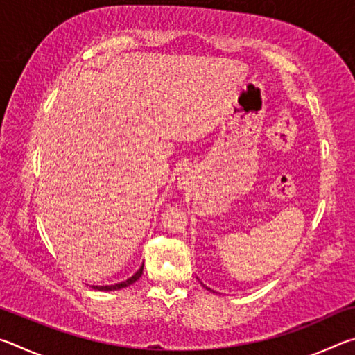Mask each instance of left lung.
<instances>
[{"label":"left lung","instance_id":"obj_1","mask_svg":"<svg viewBox=\"0 0 355 355\" xmlns=\"http://www.w3.org/2000/svg\"><path fill=\"white\" fill-rule=\"evenodd\" d=\"M203 286H205V285H203ZM205 288H207V290H209V291H213V290H211V288H208V286H205Z\"/></svg>","mask_w":355,"mask_h":355}]
</instances>
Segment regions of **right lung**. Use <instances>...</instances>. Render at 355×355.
Returning a JSON list of instances; mask_svg holds the SVG:
<instances>
[{"label": "right lung", "instance_id": "add662e5", "mask_svg": "<svg viewBox=\"0 0 355 355\" xmlns=\"http://www.w3.org/2000/svg\"><path fill=\"white\" fill-rule=\"evenodd\" d=\"M144 271V264H141V268L137 269V271L128 277L127 280L123 282H119V284H114V285H103V286H98V285H92L94 290H98V291H116V290H122V288H127L130 285H133L135 282L141 277Z\"/></svg>", "mask_w": 355, "mask_h": 355}]
</instances>
